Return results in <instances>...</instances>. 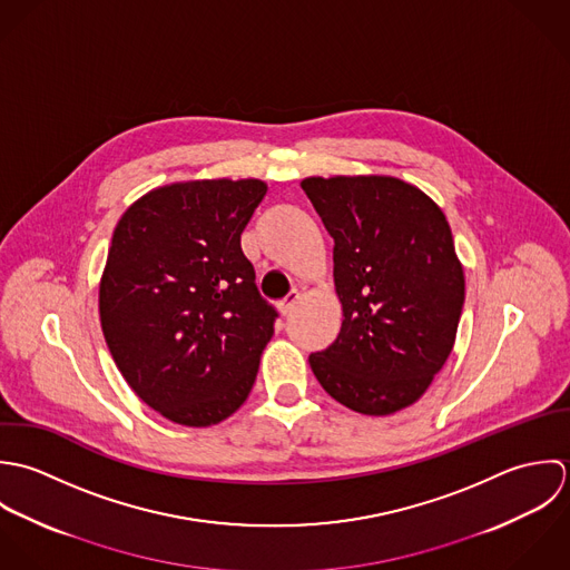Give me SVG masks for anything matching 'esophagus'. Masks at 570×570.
Returning <instances> with one entry per match:
<instances>
[{
	"instance_id": "34e87169",
	"label": "esophagus",
	"mask_w": 570,
	"mask_h": 570,
	"mask_svg": "<svg viewBox=\"0 0 570 570\" xmlns=\"http://www.w3.org/2000/svg\"><path fill=\"white\" fill-rule=\"evenodd\" d=\"M297 302H299V293H291L286 299H282V302L277 304V311H279L284 317H288V315L295 311Z\"/></svg>"
}]
</instances>
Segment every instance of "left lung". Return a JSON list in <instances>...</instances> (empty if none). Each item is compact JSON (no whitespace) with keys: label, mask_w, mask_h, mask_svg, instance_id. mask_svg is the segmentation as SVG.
Segmentation results:
<instances>
[{"label":"left lung","mask_w":570,"mask_h":570,"mask_svg":"<svg viewBox=\"0 0 570 570\" xmlns=\"http://www.w3.org/2000/svg\"><path fill=\"white\" fill-rule=\"evenodd\" d=\"M302 189L335 239L342 331L311 354L345 407L387 416L416 403L452 354L464 271L443 209L385 174L308 176Z\"/></svg>","instance_id":"obj_1"}]
</instances>
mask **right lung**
<instances>
[{
  "label": "right lung",
  "instance_id": "add662e5",
  "mask_svg": "<svg viewBox=\"0 0 570 570\" xmlns=\"http://www.w3.org/2000/svg\"><path fill=\"white\" fill-rule=\"evenodd\" d=\"M257 178L156 187L120 216L99 284L116 367L171 423L209 428L246 401L277 313L239 235L266 196Z\"/></svg>",
  "mask_w": 570,
  "mask_h": 570
}]
</instances>
